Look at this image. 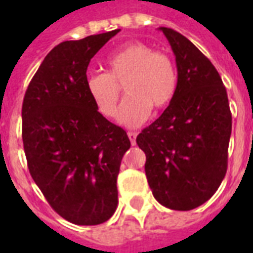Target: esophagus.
<instances>
[{"label":"esophagus","instance_id":"obj_1","mask_svg":"<svg viewBox=\"0 0 253 253\" xmlns=\"http://www.w3.org/2000/svg\"><path fill=\"white\" fill-rule=\"evenodd\" d=\"M127 135H128V138H130V142H131V145H135V141H137V132L130 131V132H127Z\"/></svg>","mask_w":253,"mask_h":253}]
</instances>
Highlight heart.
I'll list each match as a JSON object with an SVG mask.
<instances>
[{
  "label": "heart",
  "mask_w": 253,
  "mask_h": 253,
  "mask_svg": "<svg viewBox=\"0 0 253 253\" xmlns=\"http://www.w3.org/2000/svg\"><path fill=\"white\" fill-rule=\"evenodd\" d=\"M107 73H89L85 89L100 114L114 116L125 81L123 99L116 114L118 122L126 127L142 125L156 108H164L177 89V73L167 54L154 51L145 43H130L112 51L105 59Z\"/></svg>",
  "instance_id": "obj_1"
}]
</instances>
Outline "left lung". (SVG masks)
Listing matches in <instances>:
<instances>
[{"instance_id": "left-lung-1", "label": "left lung", "mask_w": 253, "mask_h": 253, "mask_svg": "<svg viewBox=\"0 0 253 253\" xmlns=\"http://www.w3.org/2000/svg\"><path fill=\"white\" fill-rule=\"evenodd\" d=\"M175 54L177 89L137 143L146 154L145 172L163 206L187 211L209 201L228 167L232 114L222 80L186 36L160 27Z\"/></svg>"}]
</instances>
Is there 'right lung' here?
Instances as JSON below:
<instances>
[{"instance_id": "right-lung-1", "label": "right lung", "mask_w": 253, "mask_h": 253, "mask_svg": "<svg viewBox=\"0 0 253 253\" xmlns=\"http://www.w3.org/2000/svg\"><path fill=\"white\" fill-rule=\"evenodd\" d=\"M121 30L54 47L23 101L28 169L55 211L76 225H99L118 206L116 179L130 139L96 110L85 89L94 54Z\"/></svg>"}]
</instances>
